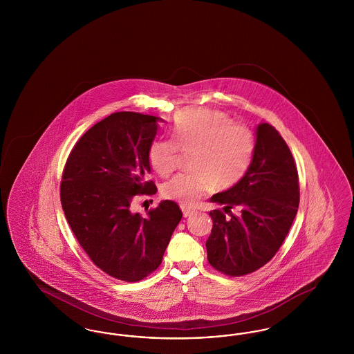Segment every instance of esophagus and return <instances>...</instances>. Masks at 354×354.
Here are the masks:
<instances>
[{"label": "esophagus", "mask_w": 354, "mask_h": 354, "mask_svg": "<svg viewBox=\"0 0 354 354\" xmlns=\"http://www.w3.org/2000/svg\"><path fill=\"white\" fill-rule=\"evenodd\" d=\"M180 208H182V211H183V216H185V218H188V216L194 212L189 207H185V205H180Z\"/></svg>", "instance_id": "esophagus-1"}]
</instances>
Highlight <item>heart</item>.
Masks as SVG:
<instances>
[{
	"instance_id": "b5f03b06",
	"label": "heart",
	"mask_w": 354,
	"mask_h": 354,
	"mask_svg": "<svg viewBox=\"0 0 354 354\" xmlns=\"http://www.w3.org/2000/svg\"><path fill=\"white\" fill-rule=\"evenodd\" d=\"M179 150L191 152L188 169L162 185V196L189 207L205 191L230 189L243 180L256 153L254 134L227 114L202 107H189L174 118L172 139H158L149 150L151 169L167 176L175 167Z\"/></svg>"
}]
</instances>
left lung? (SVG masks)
<instances>
[{
	"label": "left lung",
	"instance_id": "left-lung-1",
	"mask_svg": "<svg viewBox=\"0 0 354 354\" xmlns=\"http://www.w3.org/2000/svg\"><path fill=\"white\" fill-rule=\"evenodd\" d=\"M211 201L230 218L221 209L209 212L214 225L205 243L208 263L232 277L264 267L283 245L300 202L296 162L273 126L257 127L254 160L243 180ZM235 207L239 216L232 214Z\"/></svg>",
	"mask_w": 354,
	"mask_h": 354
}]
</instances>
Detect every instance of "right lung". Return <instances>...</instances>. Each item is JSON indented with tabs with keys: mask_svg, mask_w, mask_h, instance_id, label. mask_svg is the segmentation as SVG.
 Segmentation results:
<instances>
[{
	"mask_svg": "<svg viewBox=\"0 0 354 354\" xmlns=\"http://www.w3.org/2000/svg\"><path fill=\"white\" fill-rule=\"evenodd\" d=\"M156 120L133 111L102 119L74 145L59 185L65 216L82 250L100 270L127 283L143 280L162 264L183 216L171 201L146 216L131 212L136 196L156 192L146 180Z\"/></svg>",
	"mask_w": 354,
	"mask_h": 354,
	"instance_id": "right-lung-1",
	"label": "right lung"
}]
</instances>
